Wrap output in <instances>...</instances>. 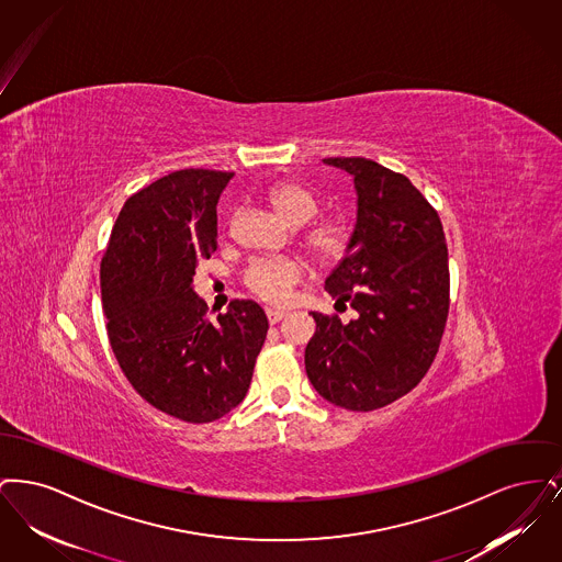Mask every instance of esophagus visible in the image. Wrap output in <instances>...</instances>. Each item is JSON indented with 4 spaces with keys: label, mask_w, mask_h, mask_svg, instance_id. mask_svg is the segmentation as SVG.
Here are the masks:
<instances>
[{
    "label": "esophagus",
    "mask_w": 562,
    "mask_h": 562,
    "mask_svg": "<svg viewBox=\"0 0 562 562\" xmlns=\"http://www.w3.org/2000/svg\"><path fill=\"white\" fill-rule=\"evenodd\" d=\"M266 314H268L269 324H278L286 316V312H280V310H268Z\"/></svg>",
    "instance_id": "1"
}]
</instances>
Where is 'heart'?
<instances>
[{
    "mask_svg": "<svg viewBox=\"0 0 562 562\" xmlns=\"http://www.w3.org/2000/svg\"><path fill=\"white\" fill-rule=\"evenodd\" d=\"M268 198L271 206L291 225H305L318 213V198L312 189L299 181H278L269 188ZM301 238L321 263H335L348 255L353 240V227L346 216L328 214L310 223ZM301 278L303 263L293 257L255 259L241 276L246 289L271 305L289 303Z\"/></svg>",
    "mask_w": 562,
    "mask_h": 562,
    "instance_id": "heart-1",
    "label": "heart"
}]
</instances>
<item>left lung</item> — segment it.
<instances>
[{"mask_svg": "<svg viewBox=\"0 0 562 562\" xmlns=\"http://www.w3.org/2000/svg\"><path fill=\"white\" fill-rule=\"evenodd\" d=\"M348 170L358 218L348 255L324 289L356 321L312 312L305 371L322 398L374 411L429 371L449 316V250L440 216L404 175L367 158H326Z\"/></svg>", "mask_w": 562, "mask_h": 562, "instance_id": "1", "label": "left lung"}]
</instances>
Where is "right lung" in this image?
I'll return each mask as SVG.
<instances>
[{
	"instance_id": "add662e5",
	"label": "right lung",
	"mask_w": 562,
	"mask_h": 562,
	"mask_svg": "<svg viewBox=\"0 0 562 562\" xmlns=\"http://www.w3.org/2000/svg\"><path fill=\"white\" fill-rule=\"evenodd\" d=\"M234 172L186 168L136 191L117 214L101 261V296L115 360L136 394L188 424L236 408L268 337L248 299L209 318L193 293L216 248V202Z\"/></svg>"
}]
</instances>
